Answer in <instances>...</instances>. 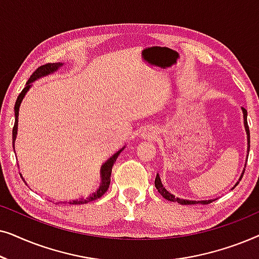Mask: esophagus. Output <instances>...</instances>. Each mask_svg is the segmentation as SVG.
Masks as SVG:
<instances>
[{"label": "esophagus", "instance_id": "34e87169", "mask_svg": "<svg viewBox=\"0 0 259 259\" xmlns=\"http://www.w3.org/2000/svg\"><path fill=\"white\" fill-rule=\"evenodd\" d=\"M158 136V132L157 130L154 128V127H146V128L144 130L143 132V138H145V139H150V140H154L155 138H157Z\"/></svg>", "mask_w": 259, "mask_h": 259}]
</instances>
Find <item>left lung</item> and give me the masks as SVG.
Wrapping results in <instances>:
<instances>
[{"mask_svg":"<svg viewBox=\"0 0 259 259\" xmlns=\"http://www.w3.org/2000/svg\"><path fill=\"white\" fill-rule=\"evenodd\" d=\"M242 112H243V118H244V127H245L246 139H247V157H249V151H250V131H249V126H247V112H246V109L243 108V107H242ZM245 166H246V164H245ZM244 171H245V168L243 169L242 175H240L238 182L236 183L235 186L238 185V183L240 182V179H242V177L244 175ZM154 185H155V189L158 190V192L160 193L161 196L165 198V199H167L169 201H177V203H179V204H182V205H193V204H203V205H205V204H210L213 200L217 199V198H215V199H207V200H187V199H182V198H178V197L173 196V194L169 193L168 191L165 189L164 185H162L161 179H160V177H159V175H157V177H155ZM235 186H233V187H235ZM233 187H232V189H233Z\"/></svg>","mask_w":259,"mask_h":259,"instance_id":"1","label":"left lung"}]
</instances>
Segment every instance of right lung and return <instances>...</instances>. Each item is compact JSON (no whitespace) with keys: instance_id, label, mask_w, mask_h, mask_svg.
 <instances>
[{"instance_id":"right-lung-1","label":"right lung","mask_w":259,"mask_h":259,"mask_svg":"<svg viewBox=\"0 0 259 259\" xmlns=\"http://www.w3.org/2000/svg\"><path fill=\"white\" fill-rule=\"evenodd\" d=\"M62 66H63V63L55 62V63H47V65H44V66L38 67V68L35 70L33 74H31V76L29 77V80L27 81L26 86H24L22 92H21L19 97H17L16 102H15V107H14V112H15V123H14V128H13V148H14V150H15V140H16V136H17V126H19L20 106H21V104H22V100H23V98L26 97L27 92L31 88V83H33L34 81L41 79V77L48 76V75H51V74L55 73L56 70H59ZM123 148H125V147H122L121 150H119L118 152H116V153L113 154L112 157L109 158L108 160L106 161L105 164L101 166V169H100L101 184H100V186H99V189H98L97 192L90 194V196L86 197V198H79V199H75V200L63 201V204H65V203L73 204V205L87 204V203H90V201H93L95 199H98V198H100V197L104 196L106 191L108 190L109 184H111V175H112L113 165H114V162L116 161V159H118L119 154L123 151ZM58 203H60V201H58ZM58 203H56V204H58ZM61 204H62V201H61Z\"/></svg>"}]
</instances>
